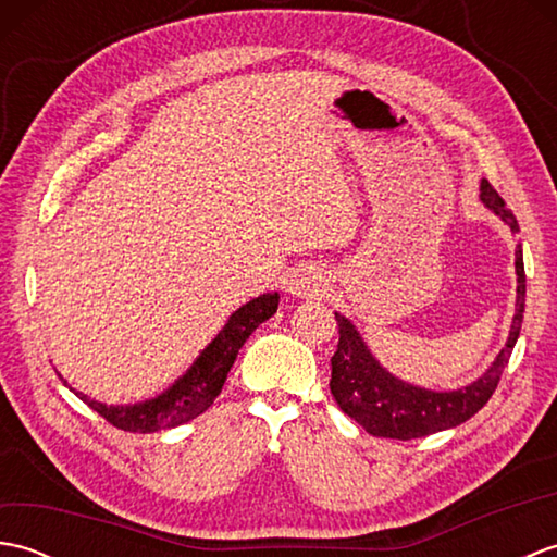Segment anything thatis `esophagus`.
Masks as SVG:
<instances>
[{
  "label": "esophagus",
  "mask_w": 557,
  "mask_h": 557,
  "mask_svg": "<svg viewBox=\"0 0 557 557\" xmlns=\"http://www.w3.org/2000/svg\"><path fill=\"white\" fill-rule=\"evenodd\" d=\"M325 280L323 272L318 268H297L287 275V292L294 297H315L318 292H323Z\"/></svg>",
  "instance_id": "34e87169"
}]
</instances>
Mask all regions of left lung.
<instances>
[{"mask_svg": "<svg viewBox=\"0 0 557 557\" xmlns=\"http://www.w3.org/2000/svg\"><path fill=\"white\" fill-rule=\"evenodd\" d=\"M481 203L495 212L510 232H519L517 218L512 210L505 208V200L498 191L481 180ZM515 270H517V301L515 318L510 325V337L498 357L483 371L474 383L457 389H429L399 381L397 375L383 369L371 349L366 347L359 330L354 327L349 318L335 313L339 325V342L333 363V377H330V393H333L339 409L363 425L366 433L377 437H395V441H411L437 431L455 429L486 405L495 387L500 383L510 354L517 345L519 330L524 321V297H527V275L522 246L515 251Z\"/></svg>", "mask_w": 557, "mask_h": 557, "instance_id": "8db88e82", "label": "left lung"}]
</instances>
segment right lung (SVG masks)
Wrapping results in <instances>:
<instances>
[{"label": "right lung", "mask_w": 557, "mask_h": 557, "mask_svg": "<svg viewBox=\"0 0 557 557\" xmlns=\"http://www.w3.org/2000/svg\"><path fill=\"white\" fill-rule=\"evenodd\" d=\"M277 304L280 294L270 292L239 306L215 339L198 354L191 369L176 377L164 393L156 397L136 401V405H102V401L90 399L74 387L69 389L122 431L156 433L162 429H174V425L196 419L198 413H203L215 401V397L222 393L224 381H227L236 354L260 323H265L270 315L277 313ZM59 377H62V373H59ZM62 383L69 385L64 377Z\"/></svg>", "instance_id": "right-lung-1"}]
</instances>
